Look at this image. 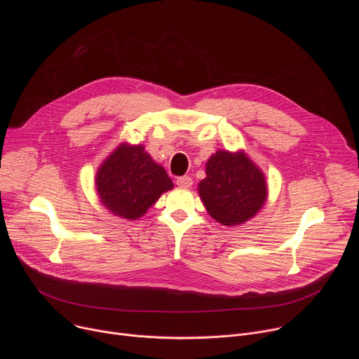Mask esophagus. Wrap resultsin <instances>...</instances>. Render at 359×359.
I'll list each match as a JSON object with an SVG mask.
<instances>
[{"mask_svg": "<svg viewBox=\"0 0 359 359\" xmlns=\"http://www.w3.org/2000/svg\"><path fill=\"white\" fill-rule=\"evenodd\" d=\"M176 183H177V186H179V187L187 189V187H190V186L193 184V180H191V177H190V176H182V177H177Z\"/></svg>", "mask_w": 359, "mask_h": 359, "instance_id": "34e87169", "label": "esophagus"}]
</instances>
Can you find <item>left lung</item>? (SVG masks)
<instances>
[{
  "label": "left lung",
  "instance_id": "left-lung-1",
  "mask_svg": "<svg viewBox=\"0 0 359 359\" xmlns=\"http://www.w3.org/2000/svg\"><path fill=\"white\" fill-rule=\"evenodd\" d=\"M198 194L216 222L238 226L264 206L267 183L244 151L217 150L206 163V177L198 183Z\"/></svg>",
  "mask_w": 359,
  "mask_h": 359
}]
</instances>
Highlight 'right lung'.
Segmentation results:
<instances>
[{
  "mask_svg": "<svg viewBox=\"0 0 359 359\" xmlns=\"http://www.w3.org/2000/svg\"><path fill=\"white\" fill-rule=\"evenodd\" d=\"M100 203L115 216L142 217L159 197L173 189L166 170L142 144H119L100 165L95 179Z\"/></svg>",
  "mask_w": 359,
  "mask_h": 359,
  "instance_id": "obj_1",
  "label": "right lung"
}]
</instances>
